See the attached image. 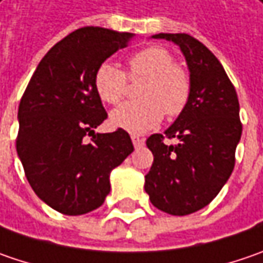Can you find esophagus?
<instances>
[{
	"mask_svg": "<svg viewBox=\"0 0 263 263\" xmlns=\"http://www.w3.org/2000/svg\"><path fill=\"white\" fill-rule=\"evenodd\" d=\"M132 143H134V145L138 148V147H143L144 145V138H141V137H138V135H132L131 137Z\"/></svg>",
	"mask_w": 263,
	"mask_h": 263,
	"instance_id": "1",
	"label": "esophagus"
}]
</instances>
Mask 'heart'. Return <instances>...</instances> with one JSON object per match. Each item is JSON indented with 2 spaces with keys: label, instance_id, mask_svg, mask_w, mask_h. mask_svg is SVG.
Returning <instances> with one entry per match:
<instances>
[{
  "label": "heart",
  "instance_id": "1",
  "mask_svg": "<svg viewBox=\"0 0 263 263\" xmlns=\"http://www.w3.org/2000/svg\"><path fill=\"white\" fill-rule=\"evenodd\" d=\"M128 79H143L138 88L141 100L128 101L113 110L110 122L131 134L153 129L162 122L163 115L179 116L191 97L190 73L175 63L174 54L163 47H147L132 54L125 72L109 62L101 63L94 73V89L103 103L118 104L126 92Z\"/></svg>",
  "mask_w": 263,
  "mask_h": 263
}]
</instances>
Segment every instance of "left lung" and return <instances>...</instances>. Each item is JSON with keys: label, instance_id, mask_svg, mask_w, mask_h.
I'll use <instances>...</instances> for the list:
<instances>
[{"label": "left lung", "instance_id": "obj_1", "mask_svg": "<svg viewBox=\"0 0 263 263\" xmlns=\"http://www.w3.org/2000/svg\"><path fill=\"white\" fill-rule=\"evenodd\" d=\"M153 38L179 45L189 64L191 97L165 135L147 138L154 160L144 189L157 209L184 216L208 206L231 175L243 129L240 104L222 64L199 40L187 33ZM165 138L180 141L166 144Z\"/></svg>", "mask_w": 263, "mask_h": 263}]
</instances>
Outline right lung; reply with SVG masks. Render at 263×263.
I'll return each mask as SVG.
<instances>
[{
    "instance_id": "add662e5",
    "label": "right lung",
    "mask_w": 263,
    "mask_h": 263,
    "mask_svg": "<svg viewBox=\"0 0 263 263\" xmlns=\"http://www.w3.org/2000/svg\"><path fill=\"white\" fill-rule=\"evenodd\" d=\"M129 38L98 26L76 29L44 55L20 100L16 148L25 175L35 194L60 213L100 208L110 193V172L134 152L125 129L94 132L107 119L94 73Z\"/></svg>"
}]
</instances>
